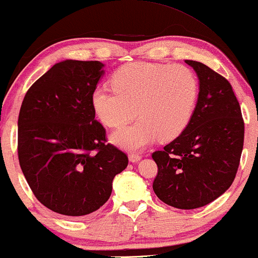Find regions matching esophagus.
Returning a JSON list of instances; mask_svg holds the SVG:
<instances>
[{"mask_svg":"<svg viewBox=\"0 0 258 258\" xmlns=\"http://www.w3.org/2000/svg\"><path fill=\"white\" fill-rule=\"evenodd\" d=\"M128 159H130V161H131V162H138V161L142 159V156L139 154L132 153V154L128 155Z\"/></svg>","mask_w":258,"mask_h":258,"instance_id":"obj_1","label":"esophagus"}]
</instances>
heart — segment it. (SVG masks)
Wrapping results in <instances>:
<instances>
[{
    "label": "heart",
    "mask_w": 258,
    "mask_h": 258,
    "mask_svg": "<svg viewBox=\"0 0 258 258\" xmlns=\"http://www.w3.org/2000/svg\"><path fill=\"white\" fill-rule=\"evenodd\" d=\"M114 89L97 88L91 96L98 119L119 127L138 114L141 119L121 127L111 141L121 148L141 149L157 138L172 141L187 127L198 98V79L182 64L131 62L111 77Z\"/></svg>",
    "instance_id": "1"
}]
</instances>
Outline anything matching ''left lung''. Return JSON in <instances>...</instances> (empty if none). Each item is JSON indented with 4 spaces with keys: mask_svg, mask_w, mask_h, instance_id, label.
<instances>
[{
    "mask_svg": "<svg viewBox=\"0 0 258 258\" xmlns=\"http://www.w3.org/2000/svg\"><path fill=\"white\" fill-rule=\"evenodd\" d=\"M196 71L200 92L194 115L179 137L153 153L157 175L153 188L163 203L196 209L228 190L244 145V120L232 85L202 62Z\"/></svg>",
    "mask_w": 258,
    "mask_h": 258,
    "instance_id": "8db88e82",
    "label": "left lung"
}]
</instances>
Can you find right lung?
<instances>
[{
    "label": "right lung",
    "instance_id": "right-lung-1",
    "mask_svg": "<svg viewBox=\"0 0 258 258\" xmlns=\"http://www.w3.org/2000/svg\"><path fill=\"white\" fill-rule=\"evenodd\" d=\"M99 61L54 64L27 90L18 119V157L37 200L52 212L84 216L109 200L114 176L128 164L107 143L91 96Z\"/></svg>",
    "mask_w": 258,
    "mask_h": 258
}]
</instances>
